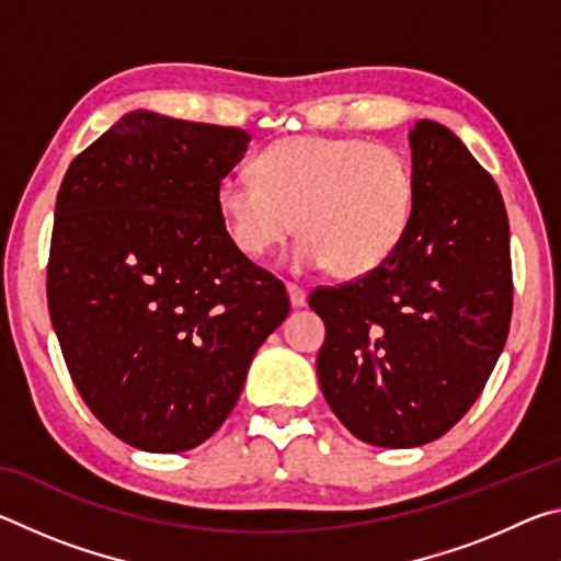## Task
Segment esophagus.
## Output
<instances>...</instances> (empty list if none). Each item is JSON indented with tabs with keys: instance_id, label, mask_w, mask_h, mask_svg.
Instances as JSON below:
<instances>
[{
	"instance_id": "34e87169",
	"label": "esophagus",
	"mask_w": 561,
	"mask_h": 561,
	"mask_svg": "<svg viewBox=\"0 0 561 561\" xmlns=\"http://www.w3.org/2000/svg\"><path fill=\"white\" fill-rule=\"evenodd\" d=\"M287 291H289V299H291V307H304L307 304V291H304L299 284L287 282Z\"/></svg>"
}]
</instances>
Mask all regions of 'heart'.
Returning <instances> with one entry per match:
<instances>
[{
	"label": "heart",
	"mask_w": 561,
	"mask_h": 561,
	"mask_svg": "<svg viewBox=\"0 0 561 561\" xmlns=\"http://www.w3.org/2000/svg\"><path fill=\"white\" fill-rule=\"evenodd\" d=\"M217 207L237 250L260 260L297 232L294 270L360 277L391 257L411 222L413 173L386 144L291 136L254 158V178L227 175Z\"/></svg>",
	"instance_id": "obj_1"
}]
</instances>
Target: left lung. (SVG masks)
I'll return each instance as SVG.
<instances>
[{"label": "left lung", "mask_w": 561, "mask_h": 561, "mask_svg": "<svg viewBox=\"0 0 561 561\" xmlns=\"http://www.w3.org/2000/svg\"><path fill=\"white\" fill-rule=\"evenodd\" d=\"M413 210L381 267L317 287V356L331 411L358 440L415 448L470 411L512 319L510 222L500 187L435 121L411 130Z\"/></svg>", "instance_id": "8db88e82"}]
</instances>
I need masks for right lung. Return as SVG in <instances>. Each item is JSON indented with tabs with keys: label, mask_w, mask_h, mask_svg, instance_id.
I'll return each instance as SVG.
<instances>
[{
	"label": "right lung",
	"mask_w": 561,
	"mask_h": 561,
	"mask_svg": "<svg viewBox=\"0 0 561 561\" xmlns=\"http://www.w3.org/2000/svg\"><path fill=\"white\" fill-rule=\"evenodd\" d=\"M247 140L128 113L71 160L56 195L51 324L83 403L133 448L210 438L289 314L284 284L237 250L217 207Z\"/></svg>",
	"instance_id": "add662e5"
}]
</instances>
